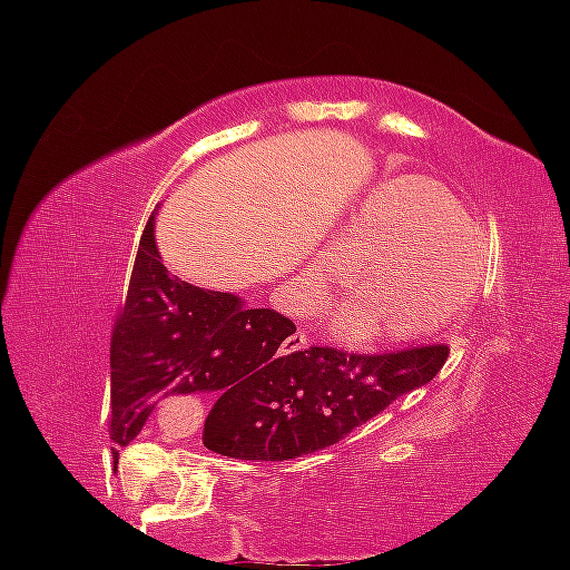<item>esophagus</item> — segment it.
I'll list each match as a JSON object with an SVG mask.
<instances>
[{
    "instance_id": "obj_1",
    "label": "esophagus",
    "mask_w": 570,
    "mask_h": 570,
    "mask_svg": "<svg viewBox=\"0 0 570 570\" xmlns=\"http://www.w3.org/2000/svg\"><path fill=\"white\" fill-rule=\"evenodd\" d=\"M284 345H286V351H305L307 345H311V340H307L305 332H297V335H292Z\"/></svg>"
}]
</instances>
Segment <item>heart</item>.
Listing matches in <instances>:
<instances>
[{"label":"heart","mask_w":570,"mask_h":570,"mask_svg":"<svg viewBox=\"0 0 570 570\" xmlns=\"http://www.w3.org/2000/svg\"><path fill=\"white\" fill-rule=\"evenodd\" d=\"M362 264L353 281L358 303L337 313V335L377 332L385 343H415L474 303L485 273V238L448 187L426 176H399L372 189L335 244L313 254L297 278L299 305L318 307Z\"/></svg>","instance_id":"obj_1"}]
</instances>
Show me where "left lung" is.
<instances>
[{
	"label": "left lung",
	"mask_w": 570,
	"mask_h": 570,
	"mask_svg": "<svg viewBox=\"0 0 570 570\" xmlns=\"http://www.w3.org/2000/svg\"><path fill=\"white\" fill-rule=\"evenodd\" d=\"M448 345L348 353L313 345L286 356L271 389L235 394L208 412L203 444L240 461H289L330 448L421 389L448 362Z\"/></svg>",
	"instance_id": "1"
}]
</instances>
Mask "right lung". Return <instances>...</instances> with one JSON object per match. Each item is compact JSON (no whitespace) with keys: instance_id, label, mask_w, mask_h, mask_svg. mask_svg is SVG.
Here are the masks:
<instances>
[{"instance_id":"obj_1","label":"right lung","mask_w":570,"mask_h":570,"mask_svg":"<svg viewBox=\"0 0 570 570\" xmlns=\"http://www.w3.org/2000/svg\"><path fill=\"white\" fill-rule=\"evenodd\" d=\"M294 332L297 326L271 307H246L235 294L171 276L160 263L149 217L109 348L115 444L126 448L160 399L219 394V404L271 389Z\"/></svg>"}]
</instances>
